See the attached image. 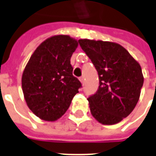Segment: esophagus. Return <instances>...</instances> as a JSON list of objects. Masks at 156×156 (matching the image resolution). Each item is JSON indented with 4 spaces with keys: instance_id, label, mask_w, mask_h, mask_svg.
Listing matches in <instances>:
<instances>
[{
    "instance_id": "1",
    "label": "esophagus",
    "mask_w": 156,
    "mask_h": 156,
    "mask_svg": "<svg viewBox=\"0 0 156 156\" xmlns=\"http://www.w3.org/2000/svg\"><path fill=\"white\" fill-rule=\"evenodd\" d=\"M79 80H80V82H82V85L85 84V78L83 76H82V77H80V78H79Z\"/></svg>"
}]
</instances>
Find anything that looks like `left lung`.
<instances>
[{
	"mask_svg": "<svg viewBox=\"0 0 156 156\" xmlns=\"http://www.w3.org/2000/svg\"><path fill=\"white\" fill-rule=\"evenodd\" d=\"M98 72V90L87 98L90 112L104 125L119 122L132 112L144 85L141 66L122 45L110 41L78 40Z\"/></svg>",
	"mask_w": 156,
	"mask_h": 156,
	"instance_id": "8db88e82",
	"label": "left lung"
}]
</instances>
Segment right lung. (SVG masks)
<instances>
[{
  "instance_id": "1",
  "label": "right lung",
  "mask_w": 156,
  "mask_h": 156,
  "mask_svg": "<svg viewBox=\"0 0 156 156\" xmlns=\"http://www.w3.org/2000/svg\"><path fill=\"white\" fill-rule=\"evenodd\" d=\"M78 41L57 35L43 41L25 66L21 85L29 108L45 121H55L68 110L82 83L73 75L70 58Z\"/></svg>"
}]
</instances>
